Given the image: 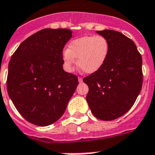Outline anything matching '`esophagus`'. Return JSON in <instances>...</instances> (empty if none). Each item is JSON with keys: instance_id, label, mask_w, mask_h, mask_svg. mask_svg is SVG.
<instances>
[{"instance_id": "34e87169", "label": "esophagus", "mask_w": 155, "mask_h": 155, "mask_svg": "<svg viewBox=\"0 0 155 155\" xmlns=\"http://www.w3.org/2000/svg\"><path fill=\"white\" fill-rule=\"evenodd\" d=\"M78 81L79 82H81V81H82V78H81V77H78Z\"/></svg>"}]
</instances>
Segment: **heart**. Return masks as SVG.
Returning <instances> with one entry per match:
<instances>
[{"mask_svg": "<svg viewBox=\"0 0 155 155\" xmlns=\"http://www.w3.org/2000/svg\"><path fill=\"white\" fill-rule=\"evenodd\" d=\"M109 53V42L103 36H85L72 41L63 53L65 69L71 71L78 58V65L86 74H93L103 65Z\"/></svg>", "mask_w": 155, "mask_h": 155, "instance_id": "obj_1", "label": "heart"}]
</instances>
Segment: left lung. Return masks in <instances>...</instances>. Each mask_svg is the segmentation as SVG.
Wrapping results in <instances>:
<instances>
[{
    "label": "left lung",
    "instance_id": "1",
    "mask_svg": "<svg viewBox=\"0 0 155 155\" xmlns=\"http://www.w3.org/2000/svg\"><path fill=\"white\" fill-rule=\"evenodd\" d=\"M97 33L108 41L109 53L103 65L83 78L89 86L86 101L97 118L112 121L128 112L140 94L142 56L122 33L105 29Z\"/></svg>",
    "mask_w": 155,
    "mask_h": 155
}]
</instances>
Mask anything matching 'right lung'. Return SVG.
<instances>
[{
	"instance_id": "obj_1",
	"label": "right lung",
	"mask_w": 155,
	"mask_h": 155,
	"mask_svg": "<svg viewBox=\"0 0 155 155\" xmlns=\"http://www.w3.org/2000/svg\"><path fill=\"white\" fill-rule=\"evenodd\" d=\"M71 38L67 28H44L25 39L11 57L7 91L30 123L46 127L57 122L76 90L78 77L62 66L63 49Z\"/></svg>"
}]
</instances>
